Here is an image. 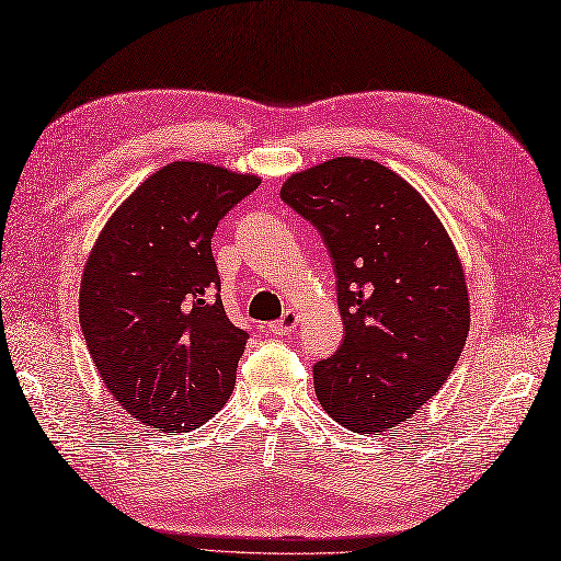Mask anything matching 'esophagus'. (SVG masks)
Wrapping results in <instances>:
<instances>
[{
  "instance_id": "1",
  "label": "esophagus",
  "mask_w": 561,
  "mask_h": 561,
  "mask_svg": "<svg viewBox=\"0 0 561 561\" xmlns=\"http://www.w3.org/2000/svg\"><path fill=\"white\" fill-rule=\"evenodd\" d=\"M297 323H299V313L295 309H287L278 321H274L268 325V330L274 332V335L278 337H285V335H293V332L297 330Z\"/></svg>"
}]
</instances>
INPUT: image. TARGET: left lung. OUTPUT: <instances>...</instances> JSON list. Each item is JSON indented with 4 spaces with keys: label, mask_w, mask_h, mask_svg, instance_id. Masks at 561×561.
Segmentation results:
<instances>
[{
    "label": "left lung",
    "mask_w": 561,
    "mask_h": 561,
    "mask_svg": "<svg viewBox=\"0 0 561 561\" xmlns=\"http://www.w3.org/2000/svg\"><path fill=\"white\" fill-rule=\"evenodd\" d=\"M280 198L323 236L337 276L340 352L313 366L342 427H399L442 389L469 332L456 245L430 203L375 160L332 158L285 179Z\"/></svg>",
    "instance_id": "obj_1"
}]
</instances>
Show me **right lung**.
Segmentation results:
<instances>
[{
  "label": "right lung",
  "instance_id": "1",
  "mask_svg": "<svg viewBox=\"0 0 561 561\" xmlns=\"http://www.w3.org/2000/svg\"><path fill=\"white\" fill-rule=\"evenodd\" d=\"M209 162L150 174L105 221L80 283V325L101 380L125 413L191 432L221 411L248 332L224 311L211 236L260 186Z\"/></svg>",
  "mask_w": 561,
  "mask_h": 561
}]
</instances>
